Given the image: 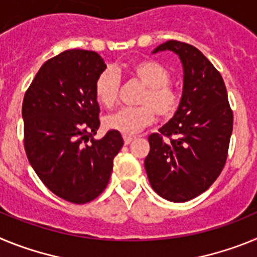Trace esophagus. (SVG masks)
Here are the masks:
<instances>
[{"instance_id":"obj_1","label":"esophagus","mask_w":257,"mask_h":257,"mask_svg":"<svg viewBox=\"0 0 257 257\" xmlns=\"http://www.w3.org/2000/svg\"><path fill=\"white\" fill-rule=\"evenodd\" d=\"M134 139H135V138H134V136H127V135H123V142H124V145H128V144H130L131 142H133Z\"/></svg>"}]
</instances>
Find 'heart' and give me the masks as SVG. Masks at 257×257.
<instances>
[{"instance_id":"obj_1","label":"heart","mask_w":257,"mask_h":257,"mask_svg":"<svg viewBox=\"0 0 257 257\" xmlns=\"http://www.w3.org/2000/svg\"><path fill=\"white\" fill-rule=\"evenodd\" d=\"M127 73L138 79L145 91L140 96V106L123 108L108 115L104 119L106 128L123 135H134L149 126L156 119V114L162 119L174 117L180 106V94L170 85V70L154 59H142L127 68ZM119 91V78L112 69H106L95 81V97L105 108H112L117 103Z\"/></svg>"}]
</instances>
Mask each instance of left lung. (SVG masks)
<instances>
[{
    "label": "left lung",
    "mask_w": 257,
    "mask_h": 257,
    "mask_svg": "<svg viewBox=\"0 0 257 257\" xmlns=\"http://www.w3.org/2000/svg\"><path fill=\"white\" fill-rule=\"evenodd\" d=\"M170 50L184 69L180 106L174 117L149 135L144 161L157 194L171 202H187L206 192L225 166L233 131V112L219 70L198 49L167 41L153 52Z\"/></svg>",
    "instance_id": "8db88e82"
}]
</instances>
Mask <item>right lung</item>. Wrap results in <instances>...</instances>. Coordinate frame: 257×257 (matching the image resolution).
<instances>
[{"label":"right lung","instance_id":"right-lung-1","mask_svg":"<svg viewBox=\"0 0 257 257\" xmlns=\"http://www.w3.org/2000/svg\"><path fill=\"white\" fill-rule=\"evenodd\" d=\"M105 68L97 52L67 50L40 68L23 100L29 163L54 194L77 205L103 193L123 145L118 131L94 139L100 126L95 81Z\"/></svg>","mask_w":257,"mask_h":257}]
</instances>
